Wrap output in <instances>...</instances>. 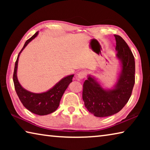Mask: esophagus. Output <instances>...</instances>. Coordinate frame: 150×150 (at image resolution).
<instances>
[{
	"label": "esophagus",
	"mask_w": 150,
	"mask_h": 150,
	"mask_svg": "<svg viewBox=\"0 0 150 150\" xmlns=\"http://www.w3.org/2000/svg\"><path fill=\"white\" fill-rule=\"evenodd\" d=\"M86 72L85 71H80L79 73H78L77 74V78L79 79H83L86 77Z\"/></svg>",
	"instance_id": "34e87169"
}]
</instances>
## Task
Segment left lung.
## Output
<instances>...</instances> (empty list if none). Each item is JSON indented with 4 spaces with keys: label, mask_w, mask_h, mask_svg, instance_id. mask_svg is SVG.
I'll return each mask as SVG.
<instances>
[{
    "label": "left lung",
    "mask_w": 150,
    "mask_h": 150,
    "mask_svg": "<svg viewBox=\"0 0 150 150\" xmlns=\"http://www.w3.org/2000/svg\"><path fill=\"white\" fill-rule=\"evenodd\" d=\"M114 35L116 57L121 67L115 85L111 88H106L91 75L83 83L85 106L96 117L109 116L121 110L128 103L135 83V61L132 52L122 38Z\"/></svg>",
    "instance_id": "1"
}]
</instances>
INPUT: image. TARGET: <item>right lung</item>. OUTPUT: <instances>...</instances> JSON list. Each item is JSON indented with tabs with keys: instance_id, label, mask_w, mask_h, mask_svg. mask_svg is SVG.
<instances>
[{
	"instance_id": "1",
	"label": "right lung",
	"mask_w": 150,
	"mask_h": 150,
	"mask_svg": "<svg viewBox=\"0 0 150 150\" xmlns=\"http://www.w3.org/2000/svg\"><path fill=\"white\" fill-rule=\"evenodd\" d=\"M39 34V32L35 33L32 36L25 42L24 47L18 55L13 75V81L17 95L24 107L35 115L44 116L54 112L57 110L59 103L66 88L70 83L74 75H67L62 79L54 87L47 91L41 93H34L27 91L20 84L17 77L18 63L20 55L26 45L34 40Z\"/></svg>"
}]
</instances>
